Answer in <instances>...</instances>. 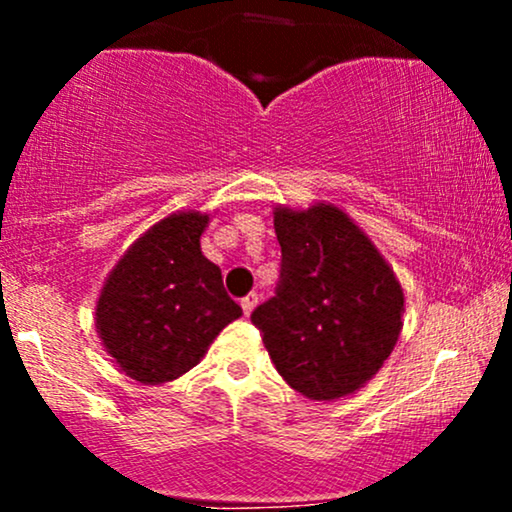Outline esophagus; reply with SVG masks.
<instances>
[{
	"instance_id": "34e87169",
	"label": "esophagus",
	"mask_w": 512,
	"mask_h": 512,
	"mask_svg": "<svg viewBox=\"0 0 512 512\" xmlns=\"http://www.w3.org/2000/svg\"><path fill=\"white\" fill-rule=\"evenodd\" d=\"M257 301H260V296H257V293H248V296H245L243 301H240V308H243V313L250 315L252 310H255Z\"/></svg>"
}]
</instances>
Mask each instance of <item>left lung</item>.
<instances>
[{
    "instance_id": "left-lung-1",
    "label": "left lung",
    "mask_w": 512,
    "mask_h": 512,
    "mask_svg": "<svg viewBox=\"0 0 512 512\" xmlns=\"http://www.w3.org/2000/svg\"><path fill=\"white\" fill-rule=\"evenodd\" d=\"M281 245L274 296L252 310L276 370L310 399L356 392L402 330L404 293L375 245L344 211L276 209Z\"/></svg>"
}]
</instances>
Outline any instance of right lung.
<instances>
[{
	"mask_svg": "<svg viewBox=\"0 0 512 512\" xmlns=\"http://www.w3.org/2000/svg\"><path fill=\"white\" fill-rule=\"evenodd\" d=\"M209 216L173 214L117 262L96 308V327L129 378L168 383L187 373L228 322L243 315L221 269L199 250Z\"/></svg>",
	"mask_w": 512,
	"mask_h": 512,
	"instance_id": "right-lung-1",
	"label": "right lung"
}]
</instances>
